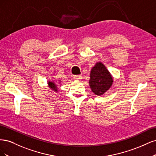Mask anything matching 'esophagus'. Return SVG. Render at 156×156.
<instances>
[{"instance_id": "esophagus-1", "label": "esophagus", "mask_w": 156, "mask_h": 156, "mask_svg": "<svg viewBox=\"0 0 156 156\" xmlns=\"http://www.w3.org/2000/svg\"><path fill=\"white\" fill-rule=\"evenodd\" d=\"M82 75H74L73 76V79L75 80H81L82 79Z\"/></svg>"}]
</instances>
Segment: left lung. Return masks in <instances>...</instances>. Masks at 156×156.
Instances as JSON below:
<instances>
[{
  "label": "left lung",
  "mask_w": 156,
  "mask_h": 156,
  "mask_svg": "<svg viewBox=\"0 0 156 156\" xmlns=\"http://www.w3.org/2000/svg\"><path fill=\"white\" fill-rule=\"evenodd\" d=\"M90 75V87L96 95H103L112 85V75L101 62L96 63L92 68Z\"/></svg>",
  "instance_id": "1"
}]
</instances>
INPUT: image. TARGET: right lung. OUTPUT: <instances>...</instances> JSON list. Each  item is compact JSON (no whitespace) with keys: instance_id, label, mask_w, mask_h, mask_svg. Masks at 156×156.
Segmentation results:
<instances>
[{"instance_id":"obj_1","label":"right lung","mask_w":156,"mask_h":156,"mask_svg":"<svg viewBox=\"0 0 156 156\" xmlns=\"http://www.w3.org/2000/svg\"><path fill=\"white\" fill-rule=\"evenodd\" d=\"M48 84H49V87L51 89H53V90H55V91H57V87H56V84L55 83H54L53 82L49 81Z\"/></svg>"}]
</instances>
